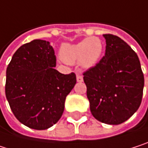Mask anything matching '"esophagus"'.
Returning a JSON list of instances; mask_svg holds the SVG:
<instances>
[{"instance_id":"obj_1","label":"esophagus","mask_w":148,"mask_h":148,"mask_svg":"<svg viewBox=\"0 0 148 148\" xmlns=\"http://www.w3.org/2000/svg\"><path fill=\"white\" fill-rule=\"evenodd\" d=\"M83 80H84V78H83V76H82L81 72L77 71V81L81 83V82H83Z\"/></svg>"}]
</instances>
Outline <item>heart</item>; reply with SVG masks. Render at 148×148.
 <instances>
[{"label":"heart","mask_w":148,"mask_h":148,"mask_svg":"<svg viewBox=\"0 0 148 148\" xmlns=\"http://www.w3.org/2000/svg\"><path fill=\"white\" fill-rule=\"evenodd\" d=\"M103 51V43L96 36L86 38L76 44H64L60 48V58L68 64L78 61L83 68L94 67Z\"/></svg>","instance_id":"obj_1"}]
</instances>
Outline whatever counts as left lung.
Masks as SVG:
<instances>
[{"label": "left lung", "mask_w": 148, "mask_h": 148, "mask_svg": "<svg viewBox=\"0 0 148 148\" xmlns=\"http://www.w3.org/2000/svg\"><path fill=\"white\" fill-rule=\"evenodd\" d=\"M105 55L86 71L84 81L92 115L99 121L118 125L139 109L144 75L135 51L121 38L103 34Z\"/></svg>", "instance_id": "8db88e82"}]
</instances>
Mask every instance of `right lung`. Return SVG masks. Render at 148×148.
<instances>
[{"instance_id": "add662e5", "label": "right lung", "mask_w": 148, "mask_h": 148, "mask_svg": "<svg viewBox=\"0 0 148 148\" xmlns=\"http://www.w3.org/2000/svg\"><path fill=\"white\" fill-rule=\"evenodd\" d=\"M55 66L54 50L42 39L21 45L8 65L6 97L14 116L30 128L44 130L57 123L77 83L74 72L64 75Z\"/></svg>"}]
</instances>
